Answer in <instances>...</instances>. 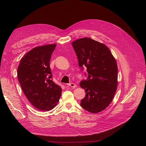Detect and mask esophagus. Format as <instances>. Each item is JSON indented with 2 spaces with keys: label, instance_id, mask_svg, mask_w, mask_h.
Listing matches in <instances>:
<instances>
[{
  "label": "esophagus",
  "instance_id": "34e87169",
  "mask_svg": "<svg viewBox=\"0 0 146 146\" xmlns=\"http://www.w3.org/2000/svg\"><path fill=\"white\" fill-rule=\"evenodd\" d=\"M67 85L69 86H70V87H71V88H76V87H77V85H76V84H74V83H73L67 84Z\"/></svg>",
  "mask_w": 146,
  "mask_h": 146
}]
</instances>
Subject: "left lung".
<instances>
[{"label": "left lung", "mask_w": 146, "mask_h": 146, "mask_svg": "<svg viewBox=\"0 0 146 146\" xmlns=\"http://www.w3.org/2000/svg\"><path fill=\"white\" fill-rule=\"evenodd\" d=\"M78 65L87 69L88 78L80 85L86 92L81 107L92 113L103 111L111 102L117 86V66L116 59L104 44L90 38L72 42Z\"/></svg>", "instance_id": "left-lung-1"}]
</instances>
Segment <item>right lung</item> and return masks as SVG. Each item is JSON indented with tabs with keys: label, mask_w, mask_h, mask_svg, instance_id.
I'll return each mask as SVG.
<instances>
[{
	"label": "right lung",
	"mask_w": 146,
	"mask_h": 146,
	"mask_svg": "<svg viewBox=\"0 0 146 146\" xmlns=\"http://www.w3.org/2000/svg\"><path fill=\"white\" fill-rule=\"evenodd\" d=\"M56 44L38 46L29 51L17 68V78L24 94L34 107L49 111L57 105L61 87L52 81L50 61Z\"/></svg>",
	"instance_id": "obj_1"
}]
</instances>
